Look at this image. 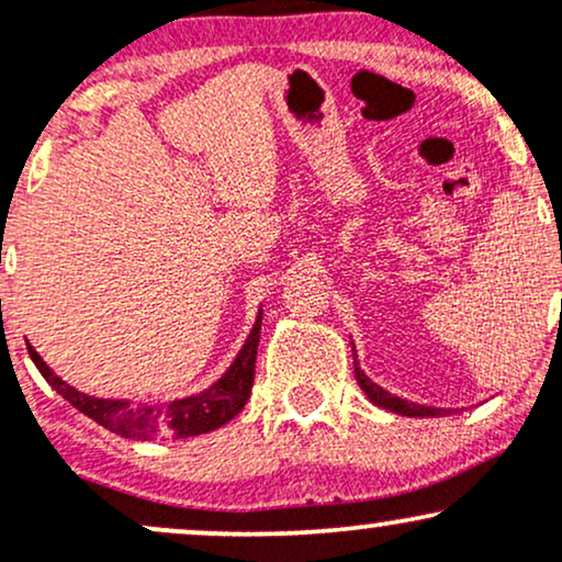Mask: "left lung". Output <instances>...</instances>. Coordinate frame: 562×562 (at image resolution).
Listing matches in <instances>:
<instances>
[{
	"label": "left lung",
	"instance_id": "left-lung-1",
	"mask_svg": "<svg viewBox=\"0 0 562 562\" xmlns=\"http://www.w3.org/2000/svg\"><path fill=\"white\" fill-rule=\"evenodd\" d=\"M351 351H353V375H357L359 389H362L367 393V398H370V402L375 406H380V409L396 412V415H404V417H441V415H449V409H438V406H425V404H417V402H406V398L393 396V393L380 389L378 383H372V380L364 375L362 367H359L357 348H351Z\"/></svg>",
	"mask_w": 562,
	"mask_h": 562
}]
</instances>
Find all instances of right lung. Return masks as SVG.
Segmentation results:
<instances>
[{
    "label": "right lung",
    "mask_w": 562,
    "mask_h": 562,
    "mask_svg": "<svg viewBox=\"0 0 562 562\" xmlns=\"http://www.w3.org/2000/svg\"><path fill=\"white\" fill-rule=\"evenodd\" d=\"M261 308L256 317L254 330L240 351H237L235 362L229 370L209 385L205 391L192 393V396L173 398L169 404H132L126 398H100L89 396L66 380L57 378L49 370L47 362L36 353L34 346H29L31 359H34L36 370L47 380L53 389L60 393L70 406L92 417L97 425L113 430V434L124 438H137V441H150V438H190L200 434H211V430L227 425L232 417L240 415V409L248 402L250 389H254L256 375V351H259L261 338Z\"/></svg>",
    "instance_id": "add662e5"
}]
</instances>
